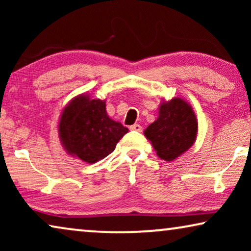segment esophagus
Here are the masks:
<instances>
[{
  "label": "esophagus",
  "mask_w": 251,
  "mask_h": 251,
  "mask_svg": "<svg viewBox=\"0 0 251 251\" xmlns=\"http://www.w3.org/2000/svg\"><path fill=\"white\" fill-rule=\"evenodd\" d=\"M130 130H132V131L142 132L143 128H142V126H139V125H132V126H130Z\"/></svg>",
  "instance_id": "obj_1"
}]
</instances>
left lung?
Masks as SVG:
<instances>
[{"label": "left lung", "instance_id": "obj_1", "mask_svg": "<svg viewBox=\"0 0 251 251\" xmlns=\"http://www.w3.org/2000/svg\"><path fill=\"white\" fill-rule=\"evenodd\" d=\"M144 135L164 161H174L192 147L198 136V120L186 100L175 97L160 104L159 116Z\"/></svg>", "mask_w": 251, "mask_h": 251}]
</instances>
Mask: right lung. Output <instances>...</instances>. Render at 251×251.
Masks as SVG:
<instances>
[{
  "mask_svg": "<svg viewBox=\"0 0 251 251\" xmlns=\"http://www.w3.org/2000/svg\"><path fill=\"white\" fill-rule=\"evenodd\" d=\"M129 130L112 120L106 102L81 94L74 97L61 112L58 132L65 151L88 163L105 159Z\"/></svg>",
  "mask_w": 251,
  "mask_h": 251,
  "instance_id": "obj_1",
  "label": "right lung"
}]
</instances>
